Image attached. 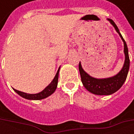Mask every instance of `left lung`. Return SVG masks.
<instances>
[{"mask_svg":"<svg viewBox=\"0 0 134 134\" xmlns=\"http://www.w3.org/2000/svg\"><path fill=\"white\" fill-rule=\"evenodd\" d=\"M108 20L113 26V27L115 28V31L118 33L122 41H124L125 62H124L123 68L117 75H115L113 77H108V78L97 79L91 77L87 72H85L82 67L80 62L79 63V71L81 76L82 82L84 85V87L91 93L95 94V95H98V96H109L119 90L124 85V82L126 81L129 70L130 59L126 43L120 33L119 29L114 21L112 19H108Z\"/></svg>","mask_w":134,"mask_h":134,"instance_id":"8db88e82","label":"left lung"}]
</instances>
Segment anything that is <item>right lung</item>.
<instances>
[{"instance_id":"obj_1","label":"right lung","mask_w":134,"mask_h":134,"mask_svg":"<svg viewBox=\"0 0 134 134\" xmlns=\"http://www.w3.org/2000/svg\"><path fill=\"white\" fill-rule=\"evenodd\" d=\"M59 69H60V67L59 68L58 71H57V72L56 74L55 77H54V78L53 79L52 82L44 90H42L40 93H36V94H29V93H24V92L19 91V90H16V89H13V90H14V91L16 93H18L19 96L23 97L24 98L28 99V100H41V99L46 98L47 97L51 96L52 93H54V91L57 89V83H58V77Z\"/></svg>"}]
</instances>
